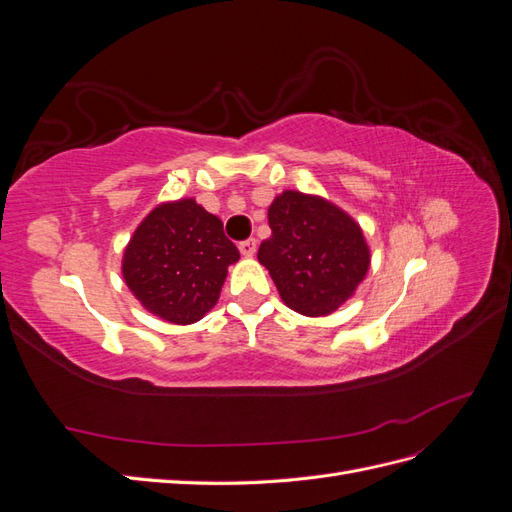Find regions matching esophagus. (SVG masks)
Instances as JSON below:
<instances>
[{
  "mask_svg": "<svg viewBox=\"0 0 512 512\" xmlns=\"http://www.w3.org/2000/svg\"><path fill=\"white\" fill-rule=\"evenodd\" d=\"M239 250L243 256H254L256 254V239H245L239 243Z\"/></svg>",
  "mask_w": 512,
  "mask_h": 512,
  "instance_id": "esophagus-1",
  "label": "esophagus"
}]
</instances>
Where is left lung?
Returning a JSON list of instances; mask_svg holds the SVG:
<instances>
[{
  "label": "left lung",
  "instance_id": "1",
  "mask_svg": "<svg viewBox=\"0 0 512 512\" xmlns=\"http://www.w3.org/2000/svg\"><path fill=\"white\" fill-rule=\"evenodd\" d=\"M269 226L258 260L294 312L329 316L363 282L369 269L363 230L324 198L284 192L269 207Z\"/></svg>",
  "mask_w": 512,
  "mask_h": 512
}]
</instances>
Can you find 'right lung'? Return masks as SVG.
I'll return each mask as SVG.
<instances>
[{
    "label": "right lung",
    "mask_w": 512,
    "mask_h": 512,
    "mask_svg": "<svg viewBox=\"0 0 512 512\" xmlns=\"http://www.w3.org/2000/svg\"><path fill=\"white\" fill-rule=\"evenodd\" d=\"M237 245L220 218L183 198L153 209L123 254V280L134 297L175 324H192L218 303Z\"/></svg>",
    "instance_id": "add662e5"
}]
</instances>
